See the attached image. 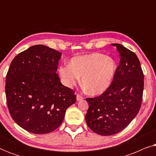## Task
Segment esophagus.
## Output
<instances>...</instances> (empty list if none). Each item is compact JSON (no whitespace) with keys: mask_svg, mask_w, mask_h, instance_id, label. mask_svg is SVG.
Listing matches in <instances>:
<instances>
[{"mask_svg":"<svg viewBox=\"0 0 156 156\" xmlns=\"http://www.w3.org/2000/svg\"><path fill=\"white\" fill-rule=\"evenodd\" d=\"M83 99H84V98H83L82 95L76 94V100H77V101H82V100H83Z\"/></svg>","mask_w":156,"mask_h":156,"instance_id":"34e87169","label":"esophagus"}]
</instances>
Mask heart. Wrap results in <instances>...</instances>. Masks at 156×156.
<instances>
[{"instance_id":"1","label":"heart","mask_w":156,"mask_h":156,"mask_svg":"<svg viewBox=\"0 0 156 156\" xmlns=\"http://www.w3.org/2000/svg\"><path fill=\"white\" fill-rule=\"evenodd\" d=\"M58 72L65 86H74L82 76V85L87 93L98 95L104 92L112 83L116 64L112 57L95 52L72 57L69 65L60 67Z\"/></svg>"}]
</instances>
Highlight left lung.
I'll list each match as a JSON object with an SVG mask.
<instances>
[{
    "label": "left lung",
    "mask_w": 156,
    "mask_h": 156,
    "mask_svg": "<svg viewBox=\"0 0 156 156\" xmlns=\"http://www.w3.org/2000/svg\"><path fill=\"white\" fill-rule=\"evenodd\" d=\"M116 46L120 62L109 87L99 97L87 98L85 116L89 129L101 136H112L127 127L139 112L144 75L135 53L120 44Z\"/></svg>",
    "instance_id": "1"
}]
</instances>
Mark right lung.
I'll use <instances>...</instances> for the list:
<instances>
[{
	"label": "right lung",
	"mask_w": 156,
	"mask_h": 156,
	"mask_svg": "<svg viewBox=\"0 0 156 156\" xmlns=\"http://www.w3.org/2000/svg\"><path fill=\"white\" fill-rule=\"evenodd\" d=\"M62 53L42 44L19 53L5 78V95L12 119L35 134L50 133L61 125L66 110L76 102L74 91L56 73Z\"/></svg>",
	"instance_id": "right-lung-1"
}]
</instances>
